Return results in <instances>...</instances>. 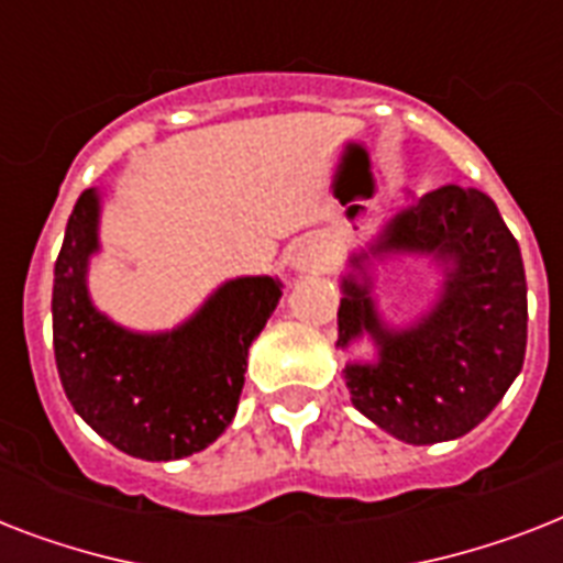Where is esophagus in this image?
<instances>
[{"instance_id":"esophagus-1","label":"esophagus","mask_w":563,"mask_h":563,"mask_svg":"<svg viewBox=\"0 0 563 563\" xmlns=\"http://www.w3.org/2000/svg\"><path fill=\"white\" fill-rule=\"evenodd\" d=\"M283 263L289 265L295 274H321L327 268V251L318 239H300L289 245Z\"/></svg>"}]
</instances>
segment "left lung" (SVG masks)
Wrapping results in <instances>:
<instances>
[{
  "label": "left lung",
  "instance_id": "left-lung-1",
  "mask_svg": "<svg viewBox=\"0 0 563 563\" xmlns=\"http://www.w3.org/2000/svg\"><path fill=\"white\" fill-rule=\"evenodd\" d=\"M429 255L445 280L433 307L406 328L388 325L373 295V263ZM342 277L339 342L371 339L374 360H351L342 376L353 406L406 444L467 435L515 383L526 356V272L497 203L446 184L400 207Z\"/></svg>",
  "mask_w": 563,
  "mask_h": 563
}]
</instances>
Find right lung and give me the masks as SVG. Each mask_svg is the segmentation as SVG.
I'll return each instance as SVG.
<instances>
[{"mask_svg":"<svg viewBox=\"0 0 563 563\" xmlns=\"http://www.w3.org/2000/svg\"><path fill=\"white\" fill-rule=\"evenodd\" d=\"M101 195L87 189L66 221L55 263L52 339L73 409L122 453L175 462L230 427L245 385L247 347L277 309V277L224 280L184 324L136 333L96 309L87 289L99 254Z\"/></svg>","mask_w":563,"mask_h":563,"instance_id":"add662e5","label":"right lung"}]
</instances>
